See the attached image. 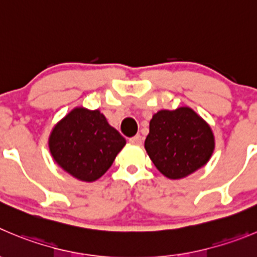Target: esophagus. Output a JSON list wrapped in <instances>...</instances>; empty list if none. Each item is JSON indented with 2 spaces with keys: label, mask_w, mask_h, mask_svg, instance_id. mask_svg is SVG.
I'll return each instance as SVG.
<instances>
[{
  "label": "esophagus",
  "mask_w": 257,
  "mask_h": 257,
  "mask_svg": "<svg viewBox=\"0 0 257 257\" xmlns=\"http://www.w3.org/2000/svg\"><path fill=\"white\" fill-rule=\"evenodd\" d=\"M129 142H131L132 145H136V146L142 145V137H141L140 134H137V136L132 137L131 140H129Z\"/></svg>",
  "instance_id": "obj_1"
}]
</instances>
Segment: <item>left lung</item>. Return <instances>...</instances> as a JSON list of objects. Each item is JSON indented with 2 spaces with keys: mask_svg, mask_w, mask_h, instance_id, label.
I'll list each match as a JSON object with an SVG mask.
<instances>
[{
  "mask_svg": "<svg viewBox=\"0 0 257 257\" xmlns=\"http://www.w3.org/2000/svg\"><path fill=\"white\" fill-rule=\"evenodd\" d=\"M214 147L210 125L188 106L153 114L145 142L156 169L171 180L184 179L205 166Z\"/></svg>",
  "mask_w": 257,
  "mask_h": 257,
  "instance_id": "8db88e82",
  "label": "left lung"
}]
</instances>
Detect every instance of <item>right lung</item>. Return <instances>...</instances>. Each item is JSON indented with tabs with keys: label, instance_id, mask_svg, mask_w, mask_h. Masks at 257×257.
<instances>
[{
	"label": "right lung",
	"instance_id": "1",
	"mask_svg": "<svg viewBox=\"0 0 257 257\" xmlns=\"http://www.w3.org/2000/svg\"><path fill=\"white\" fill-rule=\"evenodd\" d=\"M125 143L100 110L82 106L74 107L53 126L48 141L56 164L85 183L100 179Z\"/></svg>",
	"mask_w": 257,
	"mask_h": 257
}]
</instances>
